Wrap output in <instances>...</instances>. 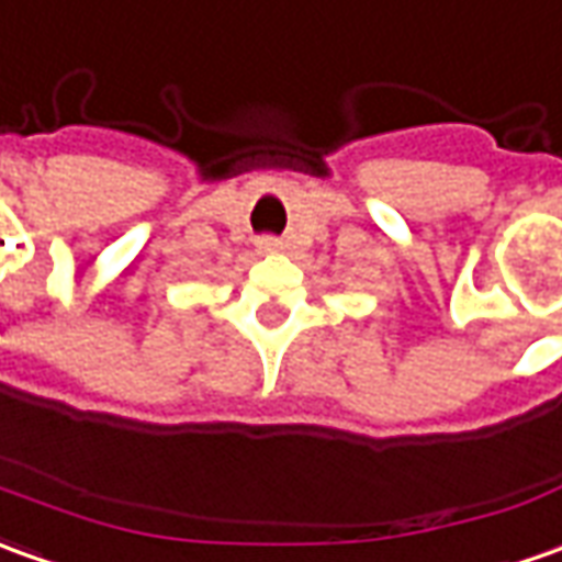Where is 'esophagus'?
<instances>
[{
	"mask_svg": "<svg viewBox=\"0 0 562 562\" xmlns=\"http://www.w3.org/2000/svg\"><path fill=\"white\" fill-rule=\"evenodd\" d=\"M255 249L261 251V255H277V251H282V239H277V236H258Z\"/></svg>",
	"mask_w": 562,
	"mask_h": 562,
	"instance_id": "obj_1",
	"label": "esophagus"
}]
</instances>
